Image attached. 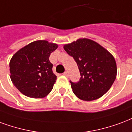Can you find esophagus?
<instances>
[{
    "mask_svg": "<svg viewBox=\"0 0 132 132\" xmlns=\"http://www.w3.org/2000/svg\"><path fill=\"white\" fill-rule=\"evenodd\" d=\"M63 76H69V73H68L67 71H66V72H64V73H63Z\"/></svg>",
    "mask_w": 132,
    "mask_h": 132,
    "instance_id": "34e87169",
    "label": "esophagus"
}]
</instances>
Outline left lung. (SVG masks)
<instances>
[{"label":"left lung","mask_w":132,"mask_h":132,"mask_svg":"<svg viewBox=\"0 0 132 132\" xmlns=\"http://www.w3.org/2000/svg\"><path fill=\"white\" fill-rule=\"evenodd\" d=\"M78 64L80 79L78 82L70 81L71 88L78 98L93 101L108 92L117 76L115 58L109 52L88 38H80L63 45Z\"/></svg>","instance_id":"1"}]
</instances>
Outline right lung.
I'll return each mask as SVG.
<instances>
[{
	"label": "right lung",
	"instance_id": "obj_1",
	"mask_svg": "<svg viewBox=\"0 0 132 132\" xmlns=\"http://www.w3.org/2000/svg\"><path fill=\"white\" fill-rule=\"evenodd\" d=\"M57 44L36 40L21 48L10 61V79L25 96L44 98L51 92L56 80L49 60Z\"/></svg>",
	"mask_w": 132,
	"mask_h": 132
}]
</instances>
